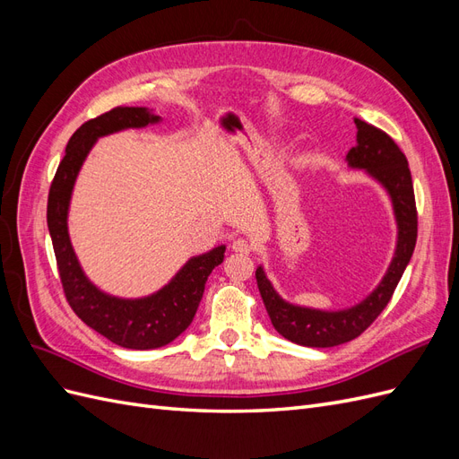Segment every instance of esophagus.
I'll return each mask as SVG.
<instances>
[{
  "mask_svg": "<svg viewBox=\"0 0 459 459\" xmlns=\"http://www.w3.org/2000/svg\"><path fill=\"white\" fill-rule=\"evenodd\" d=\"M233 253H239V255H251L253 253V243H248L247 239H235L231 243Z\"/></svg>",
  "mask_w": 459,
  "mask_h": 459,
  "instance_id": "esophagus-1",
  "label": "esophagus"
}]
</instances>
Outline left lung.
Instances as JSON below:
<instances>
[{"instance_id": "8db88e82", "label": "left lung", "mask_w": 459, "mask_h": 459, "mask_svg": "<svg viewBox=\"0 0 459 459\" xmlns=\"http://www.w3.org/2000/svg\"><path fill=\"white\" fill-rule=\"evenodd\" d=\"M354 122L358 128V143L349 151L346 162L351 169L366 170L375 182L385 187L391 197L398 228L396 251L381 283L356 307L327 312L283 300L275 293L264 268H256L260 297L275 331L290 342L312 346V349H329V346L349 342L362 335L391 300L418 241V211H415L413 184L406 155L383 130L359 118H354Z\"/></svg>"}]
</instances>
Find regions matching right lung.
Returning a JSON list of instances; mask_svg holds the SVG:
<instances>
[{
  "mask_svg": "<svg viewBox=\"0 0 459 459\" xmlns=\"http://www.w3.org/2000/svg\"><path fill=\"white\" fill-rule=\"evenodd\" d=\"M160 122L145 107H117L82 124L65 149V157L49 187L48 228L65 297L74 314L124 349L149 351L172 342L189 327L199 308L208 275L224 262L226 245L186 262L169 285L143 299H118L97 289L80 268L68 238V204L76 176L97 137L128 128H145Z\"/></svg>",
  "mask_w": 459,
  "mask_h": 459,
  "instance_id": "add662e5",
  "label": "right lung"
}]
</instances>
